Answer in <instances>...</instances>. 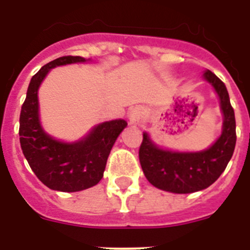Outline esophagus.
Instances as JSON below:
<instances>
[{
    "label": "esophagus",
    "mask_w": 250,
    "mask_h": 250,
    "mask_svg": "<svg viewBox=\"0 0 250 250\" xmlns=\"http://www.w3.org/2000/svg\"><path fill=\"white\" fill-rule=\"evenodd\" d=\"M141 118H143V107L140 106H136L130 111L129 114V120L130 124H134V125H138L140 123Z\"/></svg>",
    "instance_id": "1"
}]
</instances>
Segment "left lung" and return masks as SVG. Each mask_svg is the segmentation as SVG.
Wrapping results in <instances>:
<instances>
[{"mask_svg":"<svg viewBox=\"0 0 250 250\" xmlns=\"http://www.w3.org/2000/svg\"><path fill=\"white\" fill-rule=\"evenodd\" d=\"M205 80L214 86L224 115L223 132L215 144L200 152H173L152 144L147 134L143 135L139 160L150 184L158 189L178 194L199 191L210 187L228 165L237 143L235 116L224 83L211 71Z\"/></svg>","mask_w":250,"mask_h":250,"instance_id":"obj_1","label":"left lung"}]
</instances>
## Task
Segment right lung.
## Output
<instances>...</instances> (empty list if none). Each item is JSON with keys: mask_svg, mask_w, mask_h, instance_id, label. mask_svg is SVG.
Masks as SVG:
<instances>
[{"mask_svg": "<svg viewBox=\"0 0 250 250\" xmlns=\"http://www.w3.org/2000/svg\"><path fill=\"white\" fill-rule=\"evenodd\" d=\"M80 56H62L46 63L35 74L20 114V144L35 175L52 190L80 191L98 184L115 140L127 123L106 121L94 127L83 140L65 144L47 135L40 125L37 90L50 68L80 62Z\"/></svg>", "mask_w": 250, "mask_h": 250, "instance_id": "right-lung-1", "label": "right lung"}]
</instances>
